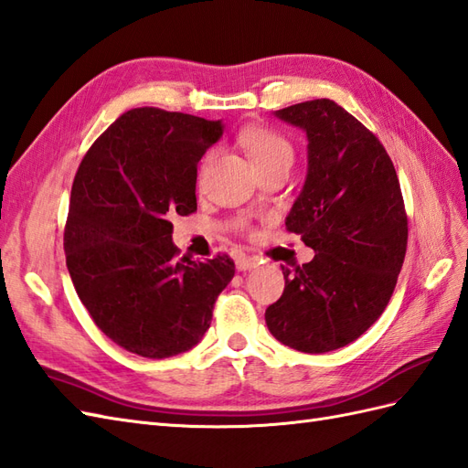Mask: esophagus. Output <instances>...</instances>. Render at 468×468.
Returning <instances> with one entry per match:
<instances>
[{
  "label": "esophagus",
  "mask_w": 468,
  "mask_h": 468,
  "mask_svg": "<svg viewBox=\"0 0 468 468\" xmlns=\"http://www.w3.org/2000/svg\"><path fill=\"white\" fill-rule=\"evenodd\" d=\"M235 265H237L239 271H250V269L257 267V259L247 257V255H239L235 259Z\"/></svg>",
  "instance_id": "obj_1"
}]
</instances>
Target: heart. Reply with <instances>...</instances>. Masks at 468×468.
Listing matches in <instances>:
<instances>
[{"label":"heart","instance_id":"b5f03b06","mask_svg":"<svg viewBox=\"0 0 468 468\" xmlns=\"http://www.w3.org/2000/svg\"><path fill=\"white\" fill-rule=\"evenodd\" d=\"M239 144L249 155L250 164L255 165V170H262V167L279 164V162H292V146L277 130H271L265 126H249L241 134H239ZM209 158L203 160L201 172L206 167Z\"/></svg>","mask_w":468,"mask_h":468}]
</instances>
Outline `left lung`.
<instances>
[{"instance_id":"obj_1","label":"left lung","mask_w":468,"mask_h":468,"mask_svg":"<svg viewBox=\"0 0 468 468\" xmlns=\"http://www.w3.org/2000/svg\"><path fill=\"white\" fill-rule=\"evenodd\" d=\"M308 136V174L286 229L316 250L265 313L271 334L304 354L357 340L386 310L407 250V213L389 154L334 101L277 111Z\"/></svg>"}]
</instances>
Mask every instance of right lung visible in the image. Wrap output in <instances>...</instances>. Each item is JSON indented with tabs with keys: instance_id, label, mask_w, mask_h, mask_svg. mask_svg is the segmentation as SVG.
<instances>
[{
	"instance_id": "1",
	"label": "right lung",
	"mask_w": 468,
	"mask_h": 468,
	"mask_svg": "<svg viewBox=\"0 0 468 468\" xmlns=\"http://www.w3.org/2000/svg\"><path fill=\"white\" fill-rule=\"evenodd\" d=\"M219 120L154 106L118 116L82 158L70 189L65 257L94 324L120 348L170 357L203 338L229 255L179 257L172 218L197 209V162L219 140Z\"/></svg>"
}]
</instances>
